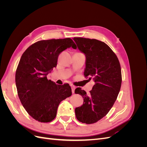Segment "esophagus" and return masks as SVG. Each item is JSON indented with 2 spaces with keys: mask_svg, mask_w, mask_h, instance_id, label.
I'll use <instances>...</instances> for the list:
<instances>
[{
  "mask_svg": "<svg viewBox=\"0 0 147 147\" xmlns=\"http://www.w3.org/2000/svg\"><path fill=\"white\" fill-rule=\"evenodd\" d=\"M71 88H72V92L74 93L75 92V87L74 86H71Z\"/></svg>",
  "mask_w": 147,
  "mask_h": 147,
  "instance_id": "obj_1",
  "label": "esophagus"
}]
</instances>
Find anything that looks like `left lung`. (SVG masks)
<instances>
[{"instance_id":"obj_1","label":"left lung","mask_w":147,"mask_h":147,"mask_svg":"<svg viewBox=\"0 0 147 147\" xmlns=\"http://www.w3.org/2000/svg\"><path fill=\"white\" fill-rule=\"evenodd\" d=\"M74 40L86 56L84 77L94 81L88 94L80 88L75 89V94L83 98V105L75 110V115L83 123H95L109 113L117 99L122 82L121 66L117 55L104 42L82 37Z\"/></svg>"}]
</instances>
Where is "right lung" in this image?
Masks as SVG:
<instances>
[{
  "label": "right lung",
  "instance_id": "obj_1",
  "mask_svg": "<svg viewBox=\"0 0 147 147\" xmlns=\"http://www.w3.org/2000/svg\"><path fill=\"white\" fill-rule=\"evenodd\" d=\"M70 47L77 48L70 38L43 40L31 45L21 57L15 75L18 95L26 112L39 122L53 121L60 102L72 95L69 84L59 85L47 77L60 53Z\"/></svg>",
  "mask_w": 147,
  "mask_h": 147
}]
</instances>
